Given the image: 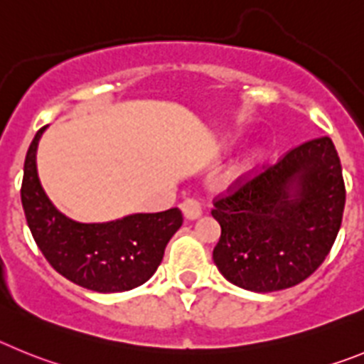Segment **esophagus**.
Wrapping results in <instances>:
<instances>
[{
	"label": "esophagus",
	"instance_id": "obj_1",
	"mask_svg": "<svg viewBox=\"0 0 364 364\" xmlns=\"http://www.w3.org/2000/svg\"><path fill=\"white\" fill-rule=\"evenodd\" d=\"M181 210L185 214L186 219H196L201 215V201L198 198H186L185 201L181 203Z\"/></svg>",
	"mask_w": 364,
	"mask_h": 364
}]
</instances>
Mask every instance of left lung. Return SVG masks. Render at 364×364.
<instances>
[{
  "label": "left lung",
  "mask_w": 364,
  "mask_h": 364,
  "mask_svg": "<svg viewBox=\"0 0 364 364\" xmlns=\"http://www.w3.org/2000/svg\"><path fill=\"white\" fill-rule=\"evenodd\" d=\"M345 179L328 136L294 146L276 165L239 176L214 198L221 225L214 263L252 292L296 287L325 261L341 228Z\"/></svg>",
  "instance_id": "obj_1"
}]
</instances>
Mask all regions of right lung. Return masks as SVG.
Returning a JSON list of instances; mask_svg holds the SVG:
<instances>
[{
	"label": "right lung",
	"mask_w": 364,
	"mask_h": 364,
	"mask_svg": "<svg viewBox=\"0 0 364 364\" xmlns=\"http://www.w3.org/2000/svg\"><path fill=\"white\" fill-rule=\"evenodd\" d=\"M36 132L23 168L21 203L28 228L45 259L72 283L112 294L139 287L159 267L170 237L183 225L179 208L134 214L103 225L70 221L48 201L36 170Z\"/></svg>",
	"instance_id": "1"
}]
</instances>
